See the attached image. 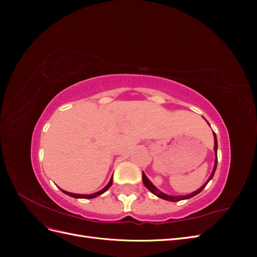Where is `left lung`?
Listing matches in <instances>:
<instances>
[{
	"mask_svg": "<svg viewBox=\"0 0 257 257\" xmlns=\"http://www.w3.org/2000/svg\"><path fill=\"white\" fill-rule=\"evenodd\" d=\"M213 135H214V152H215L214 167H213V170H212L211 175H210V177H209V179H208V181H207L203 186H201L200 189H198L197 191L189 194V195H183V196H170V195H167V194L163 193V192H161L160 190H158L157 188H155V186L151 183V181L149 180V179H148L147 176L143 173V181H144V184L146 185V188H147L148 190H149L151 193H153L154 195H157V196L160 197V198H163V199H165V200H169V201H179V200H183V199H189V198H191V197H193V196L197 195L198 193H200L201 191L204 190V188L207 185V183L213 178L214 173H215V169H216V164H217V141H216V136H215L214 132H213Z\"/></svg>",
	"mask_w": 257,
	"mask_h": 257,
	"instance_id": "8db88e82",
	"label": "left lung"
}]
</instances>
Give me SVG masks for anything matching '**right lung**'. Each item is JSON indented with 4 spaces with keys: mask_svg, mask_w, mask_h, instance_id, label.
I'll return each instance as SVG.
<instances>
[{
    "mask_svg": "<svg viewBox=\"0 0 257 257\" xmlns=\"http://www.w3.org/2000/svg\"><path fill=\"white\" fill-rule=\"evenodd\" d=\"M111 184H112V177H111V179H110V181L108 182V184L105 186V188H104L103 190H100V191H98V192H96V193H94V194H90V195H88V194H75V193H69V192H66V191H63V190H61V191L63 192V193H65L66 195L72 196V197H74V198H94V197L100 195V194L105 193L108 189L110 188Z\"/></svg>",
    "mask_w": 257,
    "mask_h": 257,
    "instance_id": "1",
    "label": "right lung"
}]
</instances>
